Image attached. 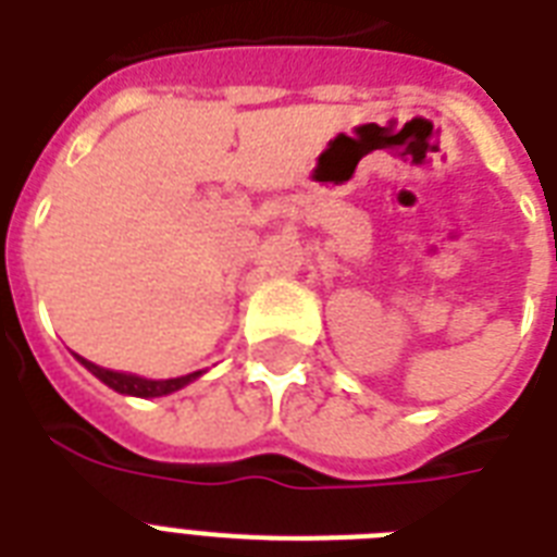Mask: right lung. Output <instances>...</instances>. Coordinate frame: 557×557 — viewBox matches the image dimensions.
<instances>
[{"instance_id": "obj_1", "label": "right lung", "mask_w": 557, "mask_h": 557, "mask_svg": "<svg viewBox=\"0 0 557 557\" xmlns=\"http://www.w3.org/2000/svg\"><path fill=\"white\" fill-rule=\"evenodd\" d=\"M86 370L91 375H98L107 387L117 389V393H124V396H138V398H156V396H168V393H176L182 389L185 384L196 381L201 372H190V375H182V379H164V381H156V379H141V375H133V372H115V370H107V367H98L86 361V358L77 356Z\"/></svg>"}]
</instances>
